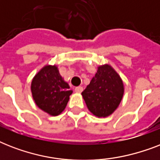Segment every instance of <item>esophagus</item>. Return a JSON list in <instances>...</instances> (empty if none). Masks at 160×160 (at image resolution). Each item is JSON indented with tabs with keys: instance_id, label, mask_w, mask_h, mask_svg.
Returning a JSON list of instances; mask_svg holds the SVG:
<instances>
[{
	"instance_id": "obj_1",
	"label": "esophagus",
	"mask_w": 160,
	"mask_h": 160,
	"mask_svg": "<svg viewBox=\"0 0 160 160\" xmlns=\"http://www.w3.org/2000/svg\"><path fill=\"white\" fill-rule=\"evenodd\" d=\"M75 91L76 93H81L83 91V87L82 86H77L75 88Z\"/></svg>"
}]
</instances>
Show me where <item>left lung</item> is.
Returning <instances> with one entry per match:
<instances>
[{"instance_id":"8db88e82","label":"left lung","mask_w":160,"mask_h":160,"mask_svg":"<svg viewBox=\"0 0 160 160\" xmlns=\"http://www.w3.org/2000/svg\"><path fill=\"white\" fill-rule=\"evenodd\" d=\"M123 80L109 65H100L90 83L81 93L91 113L98 118L114 113L124 95Z\"/></svg>"}]
</instances>
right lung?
I'll list each match as a JSON object with an SVG mask.
<instances>
[{
    "label": "right lung",
    "instance_id": "right-lung-1",
    "mask_svg": "<svg viewBox=\"0 0 160 160\" xmlns=\"http://www.w3.org/2000/svg\"><path fill=\"white\" fill-rule=\"evenodd\" d=\"M32 97L36 105L52 116L61 114L72 94L56 65L44 66L31 81Z\"/></svg>",
    "mask_w": 160,
    "mask_h": 160
}]
</instances>
